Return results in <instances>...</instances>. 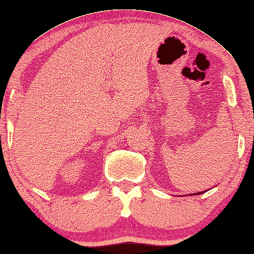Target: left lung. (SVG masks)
Instances as JSON below:
<instances>
[{
  "mask_svg": "<svg viewBox=\"0 0 254 254\" xmlns=\"http://www.w3.org/2000/svg\"><path fill=\"white\" fill-rule=\"evenodd\" d=\"M203 192H196V193H193V194H189V195H199V194H202Z\"/></svg>",
  "mask_w": 254,
  "mask_h": 254,
  "instance_id": "1",
  "label": "left lung"
}]
</instances>
